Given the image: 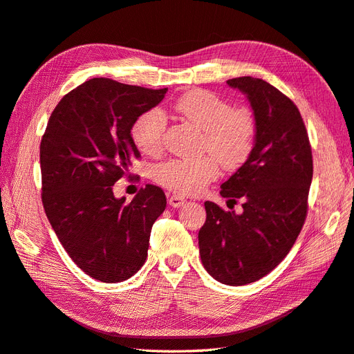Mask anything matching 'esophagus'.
<instances>
[{
	"label": "esophagus",
	"instance_id": "34e87169",
	"mask_svg": "<svg viewBox=\"0 0 354 354\" xmlns=\"http://www.w3.org/2000/svg\"><path fill=\"white\" fill-rule=\"evenodd\" d=\"M184 204H185V198L179 197V195H172V197L169 198V205H172V207H175V208H178V207H180V205H184Z\"/></svg>",
	"mask_w": 354,
	"mask_h": 354
}]
</instances>
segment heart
<instances>
[{
	"mask_svg": "<svg viewBox=\"0 0 354 354\" xmlns=\"http://www.w3.org/2000/svg\"><path fill=\"white\" fill-rule=\"evenodd\" d=\"M175 111L203 131V150L212 156L197 160L172 159L157 165L153 178L157 184L178 194L201 192L218 176V163L225 169L241 167L251 156L257 124L250 108H232L230 103L213 91L195 88L175 102ZM166 118L159 109L138 115L131 127V137L138 150L154 154L162 149Z\"/></svg>",
	"mask_w": 354,
	"mask_h": 354,
	"instance_id": "obj_1",
	"label": "heart"
}]
</instances>
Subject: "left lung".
Returning a JSON list of instances; mask_svg holds the SVG:
<instances>
[{
  "instance_id": "left-lung-1",
  "label": "left lung",
  "mask_w": 354,
  "mask_h": 354,
  "mask_svg": "<svg viewBox=\"0 0 354 354\" xmlns=\"http://www.w3.org/2000/svg\"><path fill=\"white\" fill-rule=\"evenodd\" d=\"M227 84L246 96L257 124L251 156L220 191L229 201L242 198L243 212L205 201L198 245L213 279L243 286L267 276L292 250L306 218L313 166L304 120L289 97L250 75Z\"/></svg>"
}]
</instances>
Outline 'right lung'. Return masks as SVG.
<instances>
[{
  "mask_svg": "<svg viewBox=\"0 0 354 354\" xmlns=\"http://www.w3.org/2000/svg\"><path fill=\"white\" fill-rule=\"evenodd\" d=\"M166 91L91 78L50 113L41 142L44 208L64 250L95 280L124 281L147 258L165 192L147 185L127 203L113 185L140 157L131 127Z\"/></svg>",
  "mask_w": 354,
  "mask_h": 354,
  "instance_id": "1",
  "label": "right lung"
}]
</instances>
